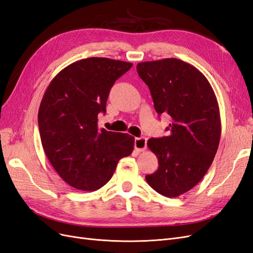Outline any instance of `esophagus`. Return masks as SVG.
Masks as SVG:
<instances>
[{
    "mask_svg": "<svg viewBox=\"0 0 253 253\" xmlns=\"http://www.w3.org/2000/svg\"><path fill=\"white\" fill-rule=\"evenodd\" d=\"M134 147H135V150H137L138 152L144 151L145 149H147V138H144V137H140V138H135Z\"/></svg>",
    "mask_w": 253,
    "mask_h": 253,
    "instance_id": "1",
    "label": "esophagus"
}]
</instances>
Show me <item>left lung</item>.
<instances>
[{
    "mask_svg": "<svg viewBox=\"0 0 253 253\" xmlns=\"http://www.w3.org/2000/svg\"><path fill=\"white\" fill-rule=\"evenodd\" d=\"M159 115H169V135L148 140L158 169L145 176L156 192L177 197L196 186L210 168L220 139L218 103L196 67L175 58L137 64Z\"/></svg>",
    "mask_w": 253,
    "mask_h": 253,
    "instance_id": "left-lung-1",
    "label": "left lung"
}]
</instances>
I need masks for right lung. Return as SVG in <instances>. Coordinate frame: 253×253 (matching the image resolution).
<instances>
[{
  "label": "right lung",
  "instance_id": "obj_1",
  "mask_svg": "<svg viewBox=\"0 0 253 253\" xmlns=\"http://www.w3.org/2000/svg\"><path fill=\"white\" fill-rule=\"evenodd\" d=\"M132 63L82 59L63 68L46 88L38 114L45 154L68 185L96 191L108 182L119 160L132 154L134 137L99 129L110 90Z\"/></svg>",
  "mask_w": 253,
  "mask_h": 253
}]
</instances>
